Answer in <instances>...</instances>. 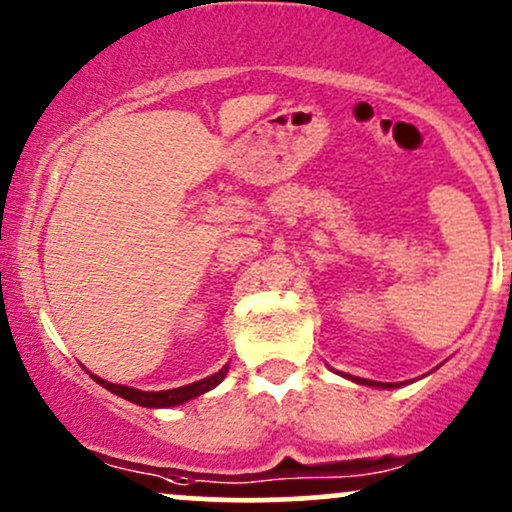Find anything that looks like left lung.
I'll list each match as a JSON object with an SVG mask.
<instances>
[{
	"instance_id": "1",
	"label": "left lung",
	"mask_w": 512,
	"mask_h": 512,
	"mask_svg": "<svg viewBox=\"0 0 512 512\" xmlns=\"http://www.w3.org/2000/svg\"><path fill=\"white\" fill-rule=\"evenodd\" d=\"M349 381L361 383V386H373V388H395L398 383H378V381H368V378H354V376H346Z\"/></svg>"
}]
</instances>
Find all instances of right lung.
<instances>
[{
    "instance_id": "add662e5",
    "label": "right lung",
    "mask_w": 512,
    "mask_h": 512,
    "mask_svg": "<svg viewBox=\"0 0 512 512\" xmlns=\"http://www.w3.org/2000/svg\"><path fill=\"white\" fill-rule=\"evenodd\" d=\"M227 371H229V364L219 368V371L212 373V376L202 378V381L190 383V386H180L173 390H158V393H151V390L129 388V386H117V383H109V381H104V378H97V376H92V378H95L102 388L112 390L114 395L129 400V403L141 405V408H173V405L188 403V400L197 398V395L207 393V390L219 386V383L224 381V376H227Z\"/></svg>"
}]
</instances>
